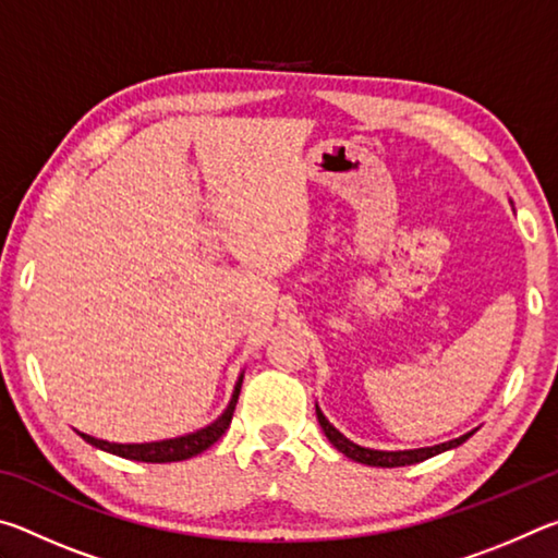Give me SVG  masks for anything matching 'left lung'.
Segmentation results:
<instances>
[{
  "label": "left lung",
  "mask_w": 558,
  "mask_h": 558,
  "mask_svg": "<svg viewBox=\"0 0 558 558\" xmlns=\"http://www.w3.org/2000/svg\"><path fill=\"white\" fill-rule=\"evenodd\" d=\"M317 421H319V426H323L329 442H332V446L339 452H344L347 458H352L356 462H364V465H374V468H401V465H413V462H423V460H428L433 456H438V452H442V450L458 448L460 442H465L472 436V433H475V430H470V433H465V436H460L456 440H448V442H440V446H433V448H418V450H372V448L356 446V442L344 438L342 433H339L332 426V423L325 418V413L319 411V405H317Z\"/></svg>",
  "instance_id": "8db88e82"
}]
</instances>
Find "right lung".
I'll return each mask as SVG.
<instances>
[{
  "label": "right lung",
  "instance_id": "1",
  "mask_svg": "<svg viewBox=\"0 0 558 558\" xmlns=\"http://www.w3.org/2000/svg\"><path fill=\"white\" fill-rule=\"evenodd\" d=\"M241 384H243V374L239 376V381H235V389H233L229 405H226V411L211 423V426H206L196 433H186V436L169 438V440H155V442H108V440L86 436V433H78V436L86 442H90V446L112 452V456L128 458V460L177 462V460L194 458V456H199V452H204L206 448H211L214 442L223 436L226 428H229L233 411H235V403H239Z\"/></svg>",
  "mask_w": 558,
  "mask_h": 558
}]
</instances>
